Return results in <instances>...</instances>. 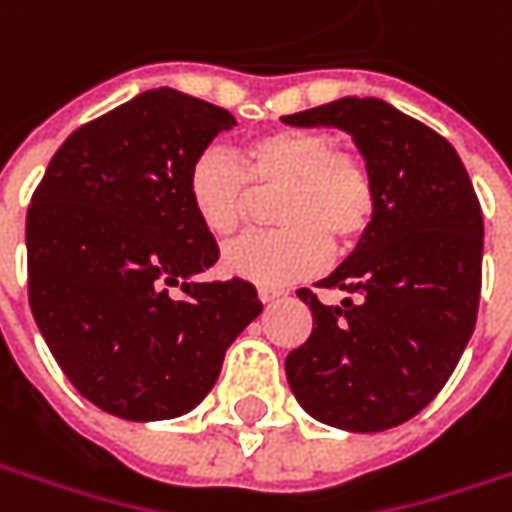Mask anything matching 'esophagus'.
I'll list each match as a JSON object with an SVG mask.
<instances>
[{
	"label": "esophagus",
	"instance_id": "esophagus-1",
	"mask_svg": "<svg viewBox=\"0 0 512 512\" xmlns=\"http://www.w3.org/2000/svg\"><path fill=\"white\" fill-rule=\"evenodd\" d=\"M282 296H285V290H282V287H267V285H262L259 287V299H262V302H276V299H282Z\"/></svg>",
	"mask_w": 512,
	"mask_h": 512
}]
</instances>
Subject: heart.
<instances>
[{
  "label": "heart",
  "instance_id": "heart-1",
  "mask_svg": "<svg viewBox=\"0 0 512 512\" xmlns=\"http://www.w3.org/2000/svg\"><path fill=\"white\" fill-rule=\"evenodd\" d=\"M187 202L207 233L225 239L245 222L253 187L273 190L282 227L227 245L225 273L256 285H290L330 262V239L356 245L376 216V185L362 159L322 130L276 128L247 139L236 162L222 150L199 153L187 168Z\"/></svg>",
  "mask_w": 512,
  "mask_h": 512
}]
</instances>
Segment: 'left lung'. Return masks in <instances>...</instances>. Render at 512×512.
I'll return each instance as SVG.
<instances>
[{
    "label": "left lung",
    "mask_w": 512,
    "mask_h": 512,
    "mask_svg": "<svg viewBox=\"0 0 512 512\" xmlns=\"http://www.w3.org/2000/svg\"><path fill=\"white\" fill-rule=\"evenodd\" d=\"M282 119L347 130L376 185L373 225L319 282L356 302L322 305L313 290H299L313 333L287 353V382L330 427H396L439 396L473 336L484 250L479 196L453 145L382 99L344 96Z\"/></svg>",
    "instance_id": "left-lung-1"
}]
</instances>
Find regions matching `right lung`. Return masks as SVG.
Here are the masks:
<instances>
[{
    "instance_id": "obj_1",
    "label": "right lung",
    "mask_w": 512,
    "mask_h": 512,
    "mask_svg": "<svg viewBox=\"0 0 512 512\" xmlns=\"http://www.w3.org/2000/svg\"><path fill=\"white\" fill-rule=\"evenodd\" d=\"M233 125L196 96L145 90L73 130L33 190V319L70 384L119 419L193 410L262 313L245 279H193L219 245L187 202V168Z\"/></svg>"
}]
</instances>
